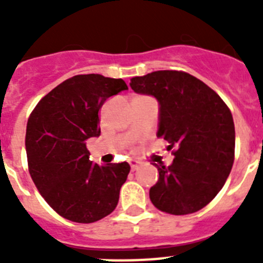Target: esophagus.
<instances>
[{
  "mask_svg": "<svg viewBox=\"0 0 263 263\" xmlns=\"http://www.w3.org/2000/svg\"><path fill=\"white\" fill-rule=\"evenodd\" d=\"M129 163H130V167H132V170H133V171H136V170H138V167H139V162H138V160L130 159V160H129Z\"/></svg>",
  "mask_w": 263,
  "mask_h": 263,
  "instance_id": "34e87169",
  "label": "esophagus"
}]
</instances>
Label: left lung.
Returning <instances> with one entry per match:
<instances>
[{"label": "left lung", "mask_w": 263, "mask_h": 263, "mask_svg": "<svg viewBox=\"0 0 263 263\" xmlns=\"http://www.w3.org/2000/svg\"><path fill=\"white\" fill-rule=\"evenodd\" d=\"M136 93L159 104L158 138L174 146L170 166L155 167L158 182L150 200L162 212L188 215L204 208L220 192L234 160V122L221 97L195 76L155 71L130 79Z\"/></svg>", "instance_id": "8db88e82"}]
</instances>
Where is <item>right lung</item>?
Instances as JSON below:
<instances>
[{
	"label": "right lung",
	"instance_id": "add662e5",
	"mask_svg": "<svg viewBox=\"0 0 263 263\" xmlns=\"http://www.w3.org/2000/svg\"><path fill=\"white\" fill-rule=\"evenodd\" d=\"M126 89L122 79L99 73L73 76L46 95L27 121L26 154L32 182L48 205L67 220L89 224L117 206L129 163L90 162L85 141L101 133L103 104Z\"/></svg>",
	"mask_w": 263,
	"mask_h": 263
}]
</instances>
